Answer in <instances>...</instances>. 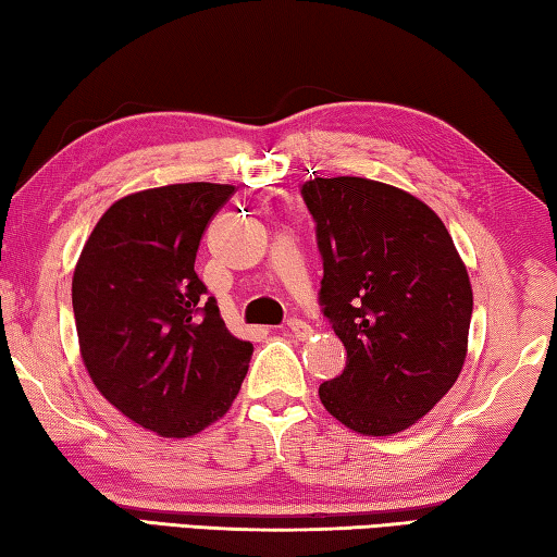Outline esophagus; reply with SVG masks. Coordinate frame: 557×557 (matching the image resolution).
<instances>
[{
  "mask_svg": "<svg viewBox=\"0 0 557 557\" xmlns=\"http://www.w3.org/2000/svg\"><path fill=\"white\" fill-rule=\"evenodd\" d=\"M285 329H287L292 336H297V338H307L309 334H312V326H309L307 322H301V319H289Z\"/></svg>",
  "mask_w": 557,
  "mask_h": 557,
  "instance_id": "1",
  "label": "esophagus"
}]
</instances>
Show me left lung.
Masks as SVG:
<instances>
[{"instance_id":"1","label":"left lung","mask_w":557,"mask_h":557,"mask_svg":"<svg viewBox=\"0 0 557 557\" xmlns=\"http://www.w3.org/2000/svg\"><path fill=\"white\" fill-rule=\"evenodd\" d=\"M324 277L322 314L346 348L319 385L338 422L395 435L442 400L465 366L474 297L437 213L400 188L358 176L301 184Z\"/></svg>"}]
</instances>
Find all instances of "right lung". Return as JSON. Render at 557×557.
<instances>
[{
	"label": "right lung",
	"mask_w": 557,
	"mask_h": 557,
	"mask_svg": "<svg viewBox=\"0 0 557 557\" xmlns=\"http://www.w3.org/2000/svg\"><path fill=\"white\" fill-rule=\"evenodd\" d=\"M228 184H172L102 213L73 272V314L96 388L145 430L188 437L228 412L252 344L235 338L194 270Z\"/></svg>",
	"instance_id": "add662e5"
}]
</instances>
